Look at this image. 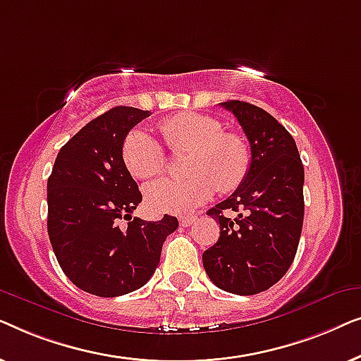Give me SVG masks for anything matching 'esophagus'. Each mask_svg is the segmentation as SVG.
<instances>
[{
  "mask_svg": "<svg viewBox=\"0 0 361 361\" xmlns=\"http://www.w3.org/2000/svg\"><path fill=\"white\" fill-rule=\"evenodd\" d=\"M179 221L182 226H190L195 221V216H180Z\"/></svg>",
  "mask_w": 361,
  "mask_h": 361,
  "instance_id": "34e87169",
  "label": "esophagus"
}]
</instances>
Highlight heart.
<instances>
[{
	"instance_id": "b5f03b06",
	"label": "heart",
	"mask_w": 361,
	"mask_h": 361,
	"mask_svg": "<svg viewBox=\"0 0 361 361\" xmlns=\"http://www.w3.org/2000/svg\"><path fill=\"white\" fill-rule=\"evenodd\" d=\"M167 149L185 154V179H157L145 187V205L151 214L184 215L205 204L215 190L231 192L243 184L251 166L248 141L202 113H177L159 123ZM123 164L135 179L145 180L166 167V151L145 130H131L123 140Z\"/></svg>"
}]
</instances>
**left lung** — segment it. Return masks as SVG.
Listing matches in <instances>:
<instances>
[{
	"instance_id": "left-lung-1",
	"label": "left lung",
	"mask_w": 361,
	"mask_h": 361,
	"mask_svg": "<svg viewBox=\"0 0 361 361\" xmlns=\"http://www.w3.org/2000/svg\"><path fill=\"white\" fill-rule=\"evenodd\" d=\"M220 105L243 128L251 166L243 184L207 212L220 224V236L202 261L216 288L253 295L278 283L294 261L304 221V166L294 137L268 111L240 100ZM225 209L245 214L228 219Z\"/></svg>"
}]
</instances>
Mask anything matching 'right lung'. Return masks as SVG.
<instances>
[{
	"label": "right lung",
	"instance_id": "right-lung-1",
	"mask_svg": "<svg viewBox=\"0 0 361 361\" xmlns=\"http://www.w3.org/2000/svg\"><path fill=\"white\" fill-rule=\"evenodd\" d=\"M151 111L115 106L87 123L62 146L47 180V231L61 268L77 288L116 298L145 286L159 264L176 216L146 221L142 200L121 157L125 136ZM130 219L128 229L117 221Z\"/></svg>",
	"mask_w": 361,
	"mask_h": 361
}]
</instances>
